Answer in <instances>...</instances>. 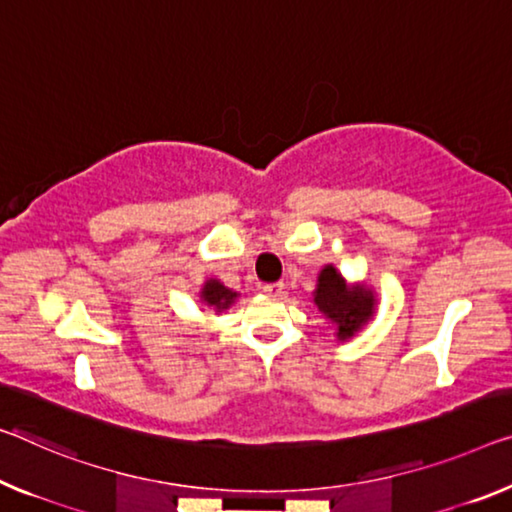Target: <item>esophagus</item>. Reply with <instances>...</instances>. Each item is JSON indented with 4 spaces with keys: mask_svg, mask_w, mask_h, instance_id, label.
Masks as SVG:
<instances>
[{
    "mask_svg": "<svg viewBox=\"0 0 512 512\" xmlns=\"http://www.w3.org/2000/svg\"><path fill=\"white\" fill-rule=\"evenodd\" d=\"M263 293L270 295V297H279V295L283 293V283H281V281H277V283H265Z\"/></svg>",
    "mask_w": 512,
    "mask_h": 512,
    "instance_id": "34e87169",
    "label": "esophagus"
}]
</instances>
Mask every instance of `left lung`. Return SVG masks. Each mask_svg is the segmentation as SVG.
I'll return each mask as SVG.
<instances>
[{
	"label": "left lung",
	"instance_id": "8db88e82",
	"mask_svg": "<svg viewBox=\"0 0 512 512\" xmlns=\"http://www.w3.org/2000/svg\"><path fill=\"white\" fill-rule=\"evenodd\" d=\"M318 311L336 325L338 341L355 336L375 313V295L366 286H348L334 265H325L318 274L313 293Z\"/></svg>",
	"mask_w": 512,
	"mask_h": 512
}]
</instances>
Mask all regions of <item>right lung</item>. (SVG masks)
I'll return each instance as SVG.
<instances>
[{"mask_svg":"<svg viewBox=\"0 0 512 512\" xmlns=\"http://www.w3.org/2000/svg\"><path fill=\"white\" fill-rule=\"evenodd\" d=\"M235 297H238V293H233V290L226 288L224 283L217 279H208L201 288V302L212 306L215 311L229 309V306L235 302Z\"/></svg>","mask_w":512,"mask_h":512,"instance_id":"add662e5","label":"right lung"}]
</instances>
